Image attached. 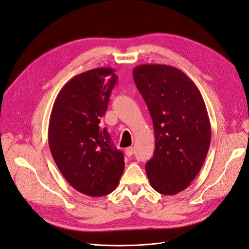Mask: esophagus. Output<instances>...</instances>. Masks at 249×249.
I'll return each instance as SVG.
<instances>
[{
  "instance_id": "obj_1",
  "label": "esophagus",
  "mask_w": 249,
  "mask_h": 249,
  "mask_svg": "<svg viewBox=\"0 0 249 249\" xmlns=\"http://www.w3.org/2000/svg\"><path fill=\"white\" fill-rule=\"evenodd\" d=\"M133 154H134V148L131 146V147H127L126 149H125V155L127 156V157H131V156H133Z\"/></svg>"
}]
</instances>
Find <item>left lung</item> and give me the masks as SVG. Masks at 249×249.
Wrapping results in <instances>:
<instances>
[{
	"label": "left lung",
	"instance_id": "obj_1",
	"mask_svg": "<svg viewBox=\"0 0 249 249\" xmlns=\"http://www.w3.org/2000/svg\"><path fill=\"white\" fill-rule=\"evenodd\" d=\"M133 77L154 123L155 153L145 165L149 183L160 194H178L196 178L210 147L205 101L177 67L141 64Z\"/></svg>",
	"mask_w": 249,
	"mask_h": 249
}]
</instances>
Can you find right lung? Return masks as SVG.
<instances>
[{"mask_svg":"<svg viewBox=\"0 0 249 249\" xmlns=\"http://www.w3.org/2000/svg\"><path fill=\"white\" fill-rule=\"evenodd\" d=\"M101 67L73 77L60 90L50 117L49 145L64 178L88 196L115 190L124 169L123 153L100 126L117 81Z\"/></svg>","mask_w":249,"mask_h":249,"instance_id":"obj_1","label":"right lung"}]
</instances>
